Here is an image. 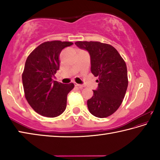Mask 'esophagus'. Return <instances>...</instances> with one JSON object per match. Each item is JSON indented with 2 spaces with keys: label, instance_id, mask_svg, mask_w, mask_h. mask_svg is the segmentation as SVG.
<instances>
[{
  "label": "esophagus",
  "instance_id": "34e87169",
  "mask_svg": "<svg viewBox=\"0 0 160 160\" xmlns=\"http://www.w3.org/2000/svg\"><path fill=\"white\" fill-rule=\"evenodd\" d=\"M75 86H77V87H78V88H84V85H80V84H78V83H75Z\"/></svg>",
  "mask_w": 160,
  "mask_h": 160
}]
</instances>
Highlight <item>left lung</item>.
<instances>
[{"mask_svg":"<svg viewBox=\"0 0 160 160\" xmlns=\"http://www.w3.org/2000/svg\"><path fill=\"white\" fill-rule=\"evenodd\" d=\"M87 50L91 59V72L98 77V88L88 100L90 112L98 118L113 114L122 103L128 80L125 61L112 45L99 42H76Z\"/></svg>","mask_w":160,"mask_h":160,"instance_id":"obj_1","label":"left lung"}]
</instances>
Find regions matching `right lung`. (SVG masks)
Segmentation results:
<instances>
[{"label": "right lung", "instance_id": "obj_1", "mask_svg": "<svg viewBox=\"0 0 160 160\" xmlns=\"http://www.w3.org/2000/svg\"><path fill=\"white\" fill-rule=\"evenodd\" d=\"M73 43L50 41L42 43L27 58L22 75L27 101L35 112L46 117H56L66 108L67 95L74 84L53 80L59 69L62 49Z\"/></svg>", "mask_w": 160, "mask_h": 160}]
</instances>
